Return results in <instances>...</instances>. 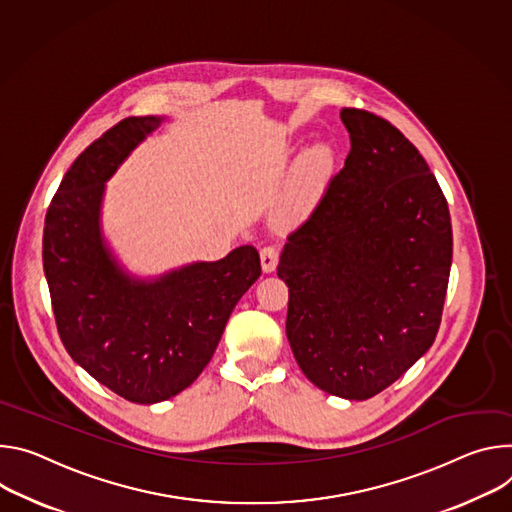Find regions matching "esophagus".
<instances>
[{
    "instance_id": "34e87169",
    "label": "esophagus",
    "mask_w": 512,
    "mask_h": 512,
    "mask_svg": "<svg viewBox=\"0 0 512 512\" xmlns=\"http://www.w3.org/2000/svg\"><path fill=\"white\" fill-rule=\"evenodd\" d=\"M280 258V250L278 246H264L260 250V262H262V270L264 272H272L276 268V262Z\"/></svg>"
}]
</instances>
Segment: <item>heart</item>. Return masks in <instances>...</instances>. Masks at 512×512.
I'll return each mask as SVG.
<instances>
[{"label": "heart", "instance_id": "obj_1", "mask_svg": "<svg viewBox=\"0 0 512 512\" xmlns=\"http://www.w3.org/2000/svg\"><path fill=\"white\" fill-rule=\"evenodd\" d=\"M325 164H327V154H325V150H321V148L311 150V152L305 156V160H303L305 177H307V179H315V177L321 173V170L325 168Z\"/></svg>", "mask_w": 512, "mask_h": 512}]
</instances>
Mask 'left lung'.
Returning a JSON list of instances; mask_svg holds the SVG:
<instances>
[{"label":"left lung","mask_w":512,"mask_h":512,"mask_svg":"<svg viewBox=\"0 0 512 512\" xmlns=\"http://www.w3.org/2000/svg\"><path fill=\"white\" fill-rule=\"evenodd\" d=\"M352 150L289 234L278 276L303 374L350 401L399 380L435 342L451 268V217L419 150L384 118L344 107Z\"/></svg>","instance_id":"8db88e82"}]
</instances>
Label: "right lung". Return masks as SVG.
<instances>
[{
  "mask_svg": "<svg viewBox=\"0 0 512 512\" xmlns=\"http://www.w3.org/2000/svg\"><path fill=\"white\" fill-rule=\"evenodd\" d=\"M160 122L126 118L87 146L48 205L42 238L63 346L97 382L138 405L166 401L195 382L262 272L254 246L156 280L132 278L109 254L99 230L105 181Z\"/></svg>",
  "mask_w": 512,
  "mask_h": 512,
  "instance_id": "right-lung-1",
  "label": "right lung"
}]
</instances>
